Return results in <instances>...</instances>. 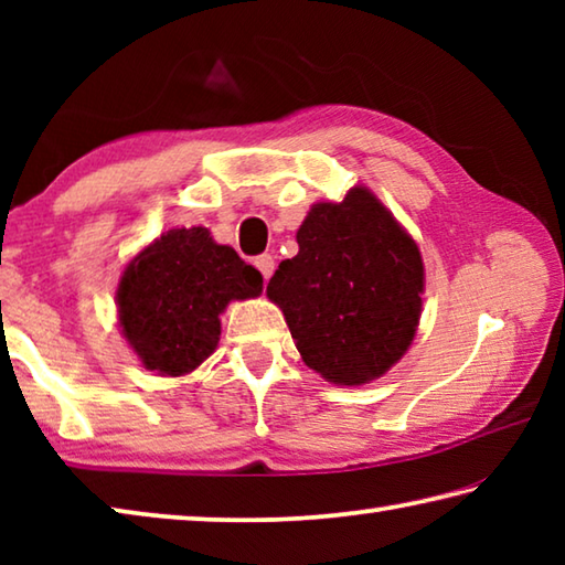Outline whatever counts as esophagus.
I'll return each mask as SVG.
<instances>
[{
	"label": "esophagus",
	"instance_id": "34e87169",
	"mask_svg": "<svg viewBox=\"0 0 565 565\" xmlns=\"http://www.w3.org/2000/svg\"><path fill=\"white\" fill-rule=\"evenodd\" d=\"M254 266H256V269L262 271L264 279L269 281V279H271V274H274V256H271V254H262V256H256V259H254Z\"/></svg>",
	"mask_w": 565,
	"mask_h": 565
}]
</instances>
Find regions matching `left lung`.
I'll return each instance as SVG.
<instances>
[{
    "mask_svg": "<svg viewBox=\"0 0 565 565\" xmlns=\"http://www.w3.org/2000/svg\"><path fill=\"white\" fill-rule=\"evenodd\" d=\"M299 254L279 264L266 296L306 366L341 386L379 379L414 341L424 291L418 246L369 189L303 218Z\"/></svg>",
    "mask_w": 565,
    "mask_h": 565,
    "instance_id": "1",
    "label": "left lung"
}]
</instances>
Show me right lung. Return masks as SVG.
I'll return each mask as SVG.
<instances>
[{
    "label": "right lung",
    "mask_w": 565,
    "mask_h": 565,
    "mask_svg": "<svg viewBox=\"0 0 565 565\" xmlns=\"http://www.w3.org/2000/svg\"><path fill=\"white\" fill-rule=\"evenodd\" d=\"M262 284V274L206 228H171L124 269L121 331L147 369L189 374L214 353L226 303L259 296Z\"/></svg>",
    "instance_id": "add662e5"
}]
</instances>
